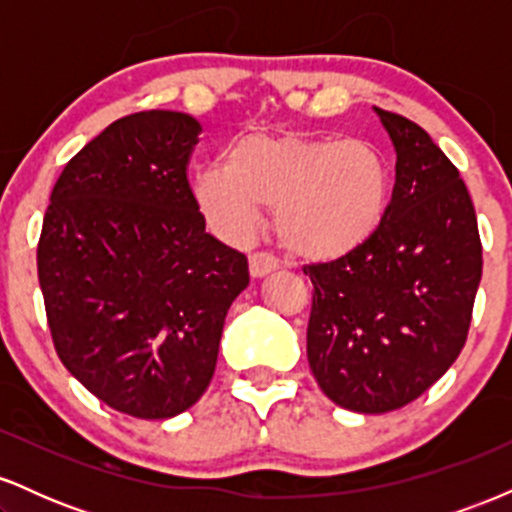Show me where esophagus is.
Instances as JSON below:
<instances>
[{
  "label": "esophagus",
  "mask_w": 512,
  "mask_h": 512,
  "mask_svg": "<svg viewBox=\"0 0 512 512\" xmlns=\"http://www.w3.org/2000/svg\"><path fill=\"white\" fill-rule=\"evenodd\" d=\"M276 267H279V262H276L272 255H267V252H255V255H250V274L255 276V279L272 274Z\"/></svg>",
  "instance_id": "34e87169"
}]
</instances>
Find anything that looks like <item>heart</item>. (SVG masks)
I'll return each instance as SVG.
<instances>
[{
	"label": "heart",
	"instance_id": "1",
	"mask_svg": "<svg viewBox=\"0 0 512 512\" xmlns=\"http://www.w3.org/2000/svg\"><path fill=\"white\" fill-rule=\"evenodd\" d=\"M390 187L385 156L366 139L252 132L228 146L226 166L199 170L192 192L221 238L243 240L267 207L286 250L332 262L378 231Z\"/></svg>",
	"mask_w": 512,
	"mask_h": 512
}]
</instances>
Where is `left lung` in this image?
Instances as JSON below:
<instances>
[{
	"mask_svg": "<svg viewBox=\"0 0 512 512\" xmlns=\"http://www.w3.org/2000/svg\"><path fill=\"white\" fill-rule=\"evenodd\" d=\"M375 113L397 151L385 219L351 255L303 267L313 281L310 370L334 404L361 414L414 402L455 363L481 281L460 170L416 122Z\"/></svg>",
	"mask_w": 512,
	"mask_h": 512,
	"instance_id": "8db88e82",
	"label": "left lung"
}]
</instances>
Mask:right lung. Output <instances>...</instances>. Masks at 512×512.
<instances>
[{
    "mask_svg": "<svg viewBox=\"0 0 512 512\" xmlns=\"http://www.w3.org/2000/svg\"><path fill=\"white\" fill-rule=\"evenodd\" d=\"M202 125L120 117L62 170L38 240L45 315L64 368L137 419L204 395L248 260L204 231L187 166Z\"/></svg>",
    "mask_w": 512,
    "mask_h": 512,
    "instance_id": "1",
    "label": "right lung"
}]
</instances>
